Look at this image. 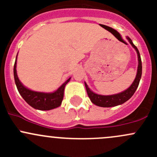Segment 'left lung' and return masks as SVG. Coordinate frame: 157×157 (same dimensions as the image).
Segmentation results:
<instances>
[{
    "mask_svg": "<svg viewBox=\"0 0 157 157\" xmlns=\"http://www.w3.org/2000/svg\"><path fill=\"white\" fill-rule=\"evenodd\" d=\"M126 39H128L129 43L131 45V46L135 49V51L137 52V54L138 66H137V71L135 79H134L133 83H131V86H130L127 90H124V91L121 92V93H117V94L107 95V96L97 94V93L93 92L90 88H89V86L86 83V82H84V84L85 86H86V92H87L89 98L90 99L91 102H93V104H95L96 105H98V106L100 107H114L116 106V105H121V104L127 102L128 99L134 95L136 90L137 89V86H138L139 83H140V80L142 75L141 59H140V53H139L138 49H137V47L133 44L131 39H130L129 37H128V36H126Z\"/></svg>",
    "mask_w": 157,
    "mask_h": 157,
    "instance_id": "left-lung-1",
    "label": "left lung"
}]
</instances>
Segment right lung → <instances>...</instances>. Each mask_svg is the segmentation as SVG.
<instances>
[{"label": "right lung", "instance_id": "add662e5", "mask_svg": "<svg viewBox=\"0 0 157 157\" xmlns=\"http://www.w3.org/2000/svg\"><path fill=\"white\" fill-rule=\"evenodd\" d=\"M17 59L16 57L15 64L13 67V75L15 80L16 86L19 93L21 95L25 101L33 108L38 110L47 111L55 108H58L61 105L63 98H64V91L66 84L70 81L71 77L66 80L58 90L52 93H43V92L33 91L24 86L19 80L17 73Z\"/></svg>", "mask_w": 157, "mask_h": 157}]
</instances>
